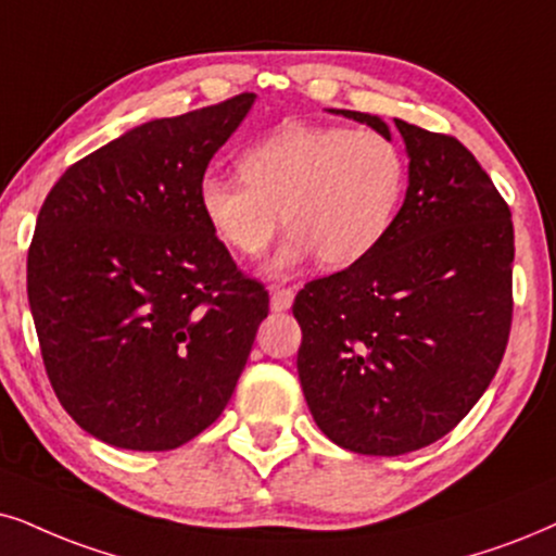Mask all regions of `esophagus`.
Here are the masks:
<instances>
[{
  "label": "esophagus",
  "mask_w": 556,
  "mask_h": 556,
  "mask_svg": "<svg viewBox=\"0 0 556 556\" xmlns=\"http://www.w3.org/2000/svg\"><path fill=\"white\" fill-rule=\"evenodd\" d=\"M292 300H294L292 290H287V287H274V290H271V311L274 313L290 311Z\"/></svg>",
  "instance_id": "esophagus-1"
}]
</instances>
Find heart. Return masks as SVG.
I'll use <instances>...</instances> for the list:
<instances>
[{"mask_svg":"<svg viewBox=\"0 0 556 556\" xmlns=\"http://www.w3.org/2000/svg\"><path fill=\"white\" fill-rule=\"evenodd\" d=\"M243 174L207 172L197 200L213 233L258 256L287 230L269 269L290 271L318 254L328 269L359 262L390 233L407 187V159L379 130L290 125L251 146Z\"/></svg>","mask_w":556,"mask_h":556,"instance_id":"1","label":"heart"}]
</instances>
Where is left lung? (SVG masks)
<instances>
[{
    "mask_svg": "<svg viewBox=\"0 0 556 556\" xmlns=\"http://www.w3.org/2000/svg\"><path fill=\"white\" fill-rule=\"evenodd\" d=\"M388 132L377 115L330 110ZM407 192L367 256L294 298L298 375L315 424L369 456L416 452L472 410L513 320L510 210L459 140L395 121Z\"/></svg>",
    "mask_w": 556,
    "mask_h": 556,
    "instance_id": "8db88e82",
    "label": "left lung"
}]
</instances>
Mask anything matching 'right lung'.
I'll return each mask as SVG.
<instances>
[{"label": "right lung", "instance_id": "1", "mask_svg": "<svg viewBox=\"0 0 556 556\" xmlns=\"http://www.w3.org/2000/svg\"><path fill=\"white\" fill-rule=\"evenodd\" d=\"M256 94L138 125L76 161L40 207L27 300L63 410L117 448L215 424L269 313L197 200Z\"/></svg>", "mask_w": 556, "mask_h": 556}]
</instances>
